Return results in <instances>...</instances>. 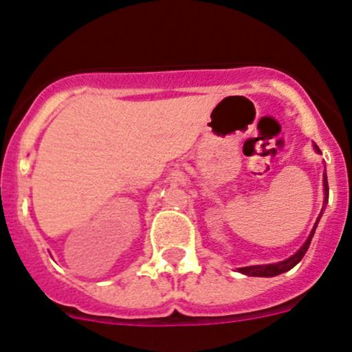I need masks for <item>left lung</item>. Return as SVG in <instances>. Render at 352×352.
<instances>
[{"label":"left lung","instance_id":"obj_1","mask_svg":"<svg viewBox=\"0 0 352 352\" xmlns=\"http://www.w3.org/2000/svg\"><path fill=\"white\" fill-rule=\"evenodd\" d=\"M314 148H316L317 153H320L319 146L314 145ZM324 194H325V197H324V207H325V204H327V201H329V184H327V175H325V173H324ZM324 207H322V210H320V216H322V212H324ZM320 216H319V219H320ZM319 219H317V223H319ZM317 223H316V226H314L312 232H310V236L307 238V241L303 243V246L294 254V256H290L288 260H285V261H280V263L244 266V268H239V272H241L243 275H248V276H276V275H280V273H285V272H288V270H292L295 265L298 263V261L302 260L303 254L307 253V250H309L310 241H312V236H314V232H316Z\"/></svg>","mask_w":352,"mask_h":352}]
</instances>
